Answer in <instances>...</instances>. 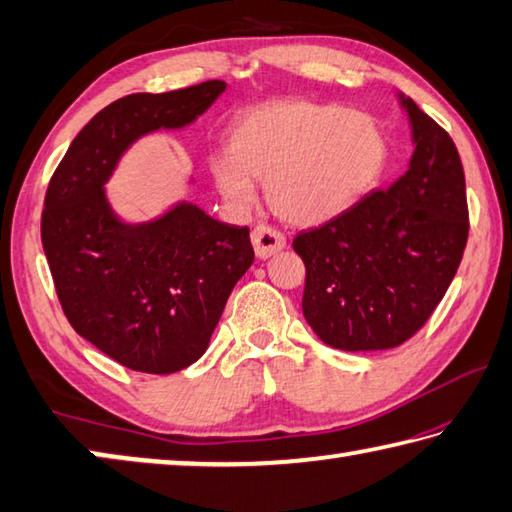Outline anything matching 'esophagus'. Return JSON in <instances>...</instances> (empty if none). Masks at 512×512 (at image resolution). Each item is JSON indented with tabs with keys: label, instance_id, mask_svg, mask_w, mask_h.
Wrapping results in <instances>:
<instances>
[{
	"label": "esophagus",
	"instance_id": "esophagus-1",
	"mask_svg": "<svg viewBox=\"0 0 512 512\" xmlns=\"http://www.w3.org/2000/svg\"><path fill=\"white\" fill-rule=\"evenodd\" d=\"M250 241H253L255 255L259 259H268L275 253H280L287 246V239L280 235L275 228H268V225H257V228L250 232Z\"/></svg>",
	"mask_w": 512,
	"mask_h": 512
}]
</instances>
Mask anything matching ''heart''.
Returning a JSON list of instances; mask_svg holds the SVG:
<instances>
[{"instance_id": "1", "label": "heart", "mask_w": 512, "mask_h": 512, "mask_svg": "<svg viewBox=\"0 0 512 512\" xmlns=\"http://www.w3.org/2000/svg\"><path fill=\"white\" fill-rule=\"evenodd\" d=\"M388 140L379 121L336 103L271 101L230 128L228 149L210 158V176L244 214L264 180L273 212L293 225H320L357 205L379 183Z\"/></svg>"}]
</instances>
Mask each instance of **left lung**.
I'll return each instance as SVG.
<instances>
[{
    "label": "left lung",
    "instance_id": "1",
    "mask_svg": "<svg viewBox=\"0 0 512 512\" xmlns=\"http://www.w3.org/2000/svg\"><path fill=\"white\" fill-rule=\"evenodd\" d=\"M397 99L415 146L404 176L293 239L307 268L302 314L336 350L411 339L443 300L467 244L465 173L452 137L413 99Z\"/></svg>",
    "mask_w": 512,
    "mask_h": 512
}]
</instances>
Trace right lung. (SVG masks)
Wrapping results in <instances>:
<instances>
[{
    "instance_id": "1",
    "label": "right lung",
    "mask_w": 512,
    "mask_h": 512,
    "mask_svg": "<svg viewBox=\"0 0 512 512\" xmlns=\"http://www.w3.org/2000/svg\"><path fill=\"white\" fill-rule=\"evenodd\" d=\"M225 88L205 81L117 99L74 137L47 187L42 248L69 325L137 372L169 375L203 357L255 253L246 225L216 221L189 201L128 223L106 185L137 140L192 126Z\"/></svg>"
}]
</instances>
